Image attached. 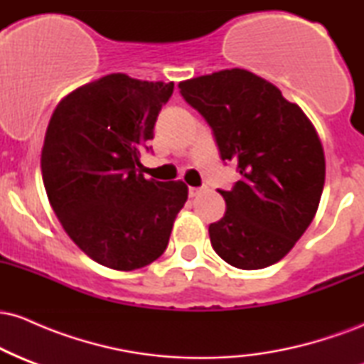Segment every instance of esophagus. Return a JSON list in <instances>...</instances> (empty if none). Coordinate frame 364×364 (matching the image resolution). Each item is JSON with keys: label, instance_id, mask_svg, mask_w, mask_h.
<instances>
[{"label": "esophagus", "instance_id": "34e87169", "mask_svg": "<svg viewBox=\"0 0 364 364\" xmlns=\"http://www.w3.org/2000/svg\"><path fill=\"white\" fill-rule=\"evenodd\" d=\"M203 188H195V186H190V190H188V193H190V196H196L202 193Z\"/></svg>", "mask_w": 364, "mask_h": 364}]
</instances>
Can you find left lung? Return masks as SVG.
Instances as JSON below:
<instances>
[{"mask_svg":"<svg viewBox=\"0 0 364 364\" xmlns=\"http://www.w3.org/2000/svg\"><path fill=\"white\" fill-rule=\"evenodd\" d=\"M179 89L214 129L220 159L241 174L232 190H219L225 214L208 225L212 248L236 269L274 265L318 210L325 183L318 133L298 104L248 70L202 75Z\"/></svg>","mask_w":364,"mask_h":364,"instance_id":"1","label":"left lung"}]
</instances>
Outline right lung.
<instances>
[{"instance_id":"1","label":"right lung","mask_w":364,"mask_h":364,"mask_svg":"<svg viewBox=\"0 0 364 364\" xmlns=\"http://www.w3.org/2000/svg\"><path fill=\"white\" fill-rule=\"evenodd\" d=\"M173 90V82L106 75L63 97L46 129L49 203L73 243L109 269L157 260L188 198L183 181L145 179L136 169Z\"/></svg>"}]
</instances>
